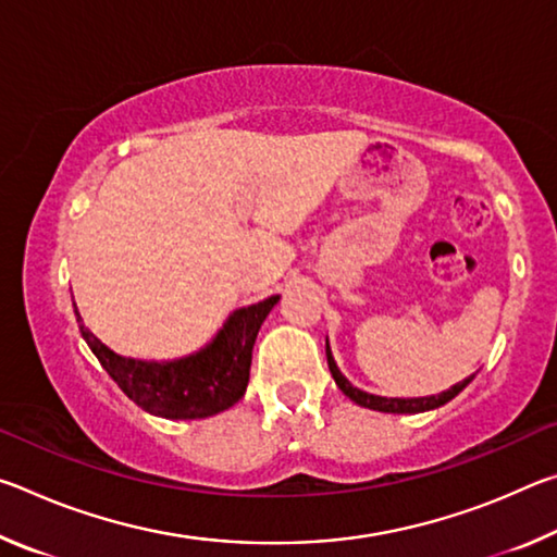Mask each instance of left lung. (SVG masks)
I'll return each instance as SVG.
<instances>
[{
  "label": "left lung",
  "instance_id": "8db88e82",
  "mask_svg": "<svg viewBox=\"0 0 557 557\" xmlns=\"http://www.w3.org/2000/svg\"><path fill=\"white\" fill-rule=\"evenodd\" d=\"M326 361H329V371H332L336 385H338V388H342V393L346 395V398H351L356 405H361V408L379 410V412H398V414L410 412L412 414V412L435 410V408H440V405H445V403H449L451 398H455L459 391H465L467 385H469V381L474 379V375H469V379H465L461 383L451 385L449 391L440 393V395H430V398H381V395H371V393H363V391L354 388V385L344 379L342 371L336 369L332 351H329V342H326Z\"/></svg>",
  "mask_w": 557,
  "mask_h": 557
}]
</instances>
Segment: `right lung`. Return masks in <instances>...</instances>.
<instances>
[{
    "mask_svg": "<svg viewBox=\"0 0 557 557\" xmlns=\"http://www.w3.org/2000/svg\"><path fill=\"white\" fill-rule=\"evenodd\" d=\"M277 295L233 312L213 342L178 361L152 363L112 354L81 324V334L122 393L139 408L166 420H199L238 403L250 379L252 346ZM75 307V305H73ZM75 317L81 314L75 309Z\"/></svg>",
    "mask_w": 557,
    "mask_h": 557,
    "instance_id": "obj_1",
    "label": "right lung"
}]
</instances>
